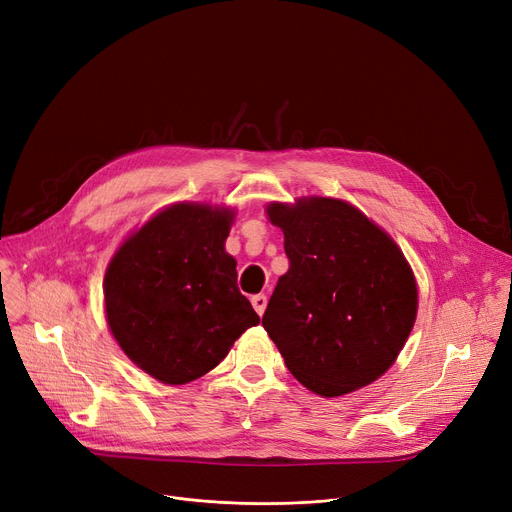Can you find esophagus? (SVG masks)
<instances>
[{
  "label": "esophagus",
  "instance_id": "1",
  "mask_svg": "<svg viewBox=\"0 0 512 512\" xmlns=\"http://www.w3.org/2000/svg\"><path fill=\"white\" fill-rule=\"evenodd\" d=\"M251 304H253L255 312L261 316L265 312V306H267V296L265 294H257V296L251 298Z\"/></svg>",
  "mask_w": 512,
  "mask_h": 512
}]
</instances>
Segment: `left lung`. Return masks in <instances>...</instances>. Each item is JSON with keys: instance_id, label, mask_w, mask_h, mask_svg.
I'll return each mask as SVG.
<instances>
[{"instance_id": "left-lung-1", "label": "left lung", "mask_w": 512, "mask_h": 512, "mask_svg": "<svg viewBox=\"0 0 512 512\" xmlns=\"http://www.w3.org/2000/svg\"><path fill=\"white\" fill-rule=\"evenodd\" d=\"M290 269L263 327L292 376L320 396L378 380L416 318L414 275L396 243L365 214L333 198L271 204Z\"/></svg>"}]
</instances>
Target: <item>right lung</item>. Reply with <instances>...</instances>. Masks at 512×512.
<instances>
[{"instance_id":"add662e5","label":"right lung","mask_w":512,"mask_h":512,"mask_svg":"<svg viewBox=\"0 0 512 512\" xmlns=\"http://www.w3.org/2000/svg\"><path fill=\"white\" fill-rule=\"evenodd\" d=\"M232 214L175 204L132 235L104 280L106 316L124 353L163 384L214 369L259 322L224 251Z\"/></svg>"}]
</instances>
